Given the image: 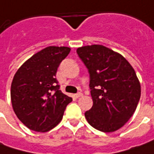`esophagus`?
I'll use <instances>...</instances> for the list:
<instances>
[{"instance_id": "obj_1", "label": "esophagus", "mask_w": 154, "mask_h": 154, "mask_svg": "<svg viewBox=\"0 0 154 154\" xmlns=\"http://www.w3.org/2000/svg\"><path fill=\"white\" fill-rule=\"evenodd\" d=\"M83 94L81 93V92H78V93H76V94H74V97L76 98H80V97H81Z\"/></svg>"}]
</instances>
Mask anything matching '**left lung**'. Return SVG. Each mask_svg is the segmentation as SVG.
Segmentation results:
<instances>
[{
	"label": "left lung",
	"mask_w": 154,
	"mask_h": 154,
	"mask_svg": "<svg viewBox=\"0 0 154 154\" xmlns=\"http://www.w3.org/2000/svg\"><path fill=\"white\" fill-rule=\"evenodd\" d=\"M90 74L93 104L85 112L89 124L102 132H113L133 116L140 98L136 74L123 56L103 45L77 49Z\"/></svg>",
	"instance_id": "8db88e82"
}]
</instances>
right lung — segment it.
I'll list each match as a JSON object with an SVG mask.
<instances>
[{"instance_id":"obj_1","label":"right lung","mask_w":154,"mask_h":154,"mask_svg":"<svg viewBox=\"0 0 154 154\" xmlns=\"http://www.w3.org/2000/svg\"><path fill=\"white\" fill-rule=\"evenodd\" d=\"M70 52L68 47L50 46L28 59L16 72L11 100L17 117L28 128L47 132L62 121L72 98L62 93L57 68Z\"/></svg>"}]
</instances>
